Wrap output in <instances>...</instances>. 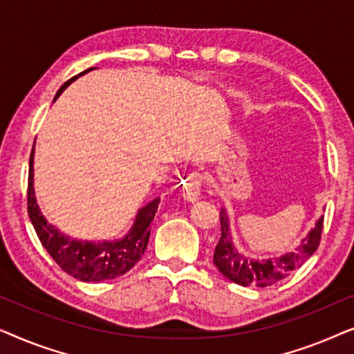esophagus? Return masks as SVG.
<instances>
[{
	"mask_svg": "<svg viewBox=\"0 0 354 354\" xmlns=\"http://www.w3.org/2000/svg\"><path fill=\"white\" fill-rule=\"evenodd\" d=\"M182 196L187 201H196L201 196V177L198 174H190L182 187Z\"/></svg>",
	"mask_w": 354,
	"mask_h": 354,
	"instance_id": "obj_1",
	"label": "esophagus"
}]
</instances>
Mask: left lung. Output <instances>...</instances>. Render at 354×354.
<instances>
[{
    "instance_id": "obj_1",
    "label": "left lung",
    "mask_w": 354,
    "mask_h": 354,
    "mask_svg": "<svg viewBox=\"0 0 354 354\" xmlns=\"http://www.w3.org/2000/svg\"><path fill=\"white\" fill-rule=\"evenodd\" d=\"M324 225V216L319 217L316 224L304 239L299 240V245L282 256L274 258L256 259L240 251L234 243L230 230V219L225 207L221 209V240L214 250L216 268L219 272L232 282L243 285V287H269L288 277L295 269L301 268L304 261L311 258L321 241Z\"/></svg>"
}]
</instances>
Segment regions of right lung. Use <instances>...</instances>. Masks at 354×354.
<instances>
[{"instance_id":"right-lung-1","label":"right lung","mask_w":354,"mask_h":354,"mask_svg":"<svg viewBox=\"0 0 354 354\" xmlns=\"http://www.w3.org/2000/svg\"><path fill=\"white\" fill-rule=\"evenodd\" d=\"M90 67L82 72V74L72 77L64 85L57 90L53 103L59 98L62 91L69 86L75 79L86 72L93 71ZM33 148L30 164H28V190H27V206L28 217H30L33 229H35L41 245L50 253L56 264L72 277L82 280V282H103L111 280L129 272L135 264L142 259L147 250L149 240V224L154 219L158 211L159 198H154L148 205L140 207L137 216H135L132 229L118 240H103V241H88L77 240L72 236L62 234L59 229L50 224L46 217L43 216L37 203L35 188H33Z\"/></svg>"}]
</instances>
